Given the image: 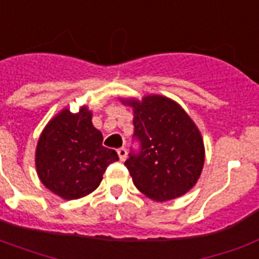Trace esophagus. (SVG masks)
Wrapping results in <instances>:
<instances>
[{
    "mask_svg": "<svg viewBox=\"0 0 259 259\" xmlns=\"http://www.w3.org/2000/svg\"><path fill=\"white\" fill-rule=\"evenodd\" d=\"M117 153H118V156H119V160H121V161H123V160L126 158V156H127V150H126L125 148H119V149L117 150Z\"/></svg>",
    "mask_w": 259,
    "mask_h": 259,
    "instance_id": "esophagus-1",
    "label": "esophagus"
}]
</instances>
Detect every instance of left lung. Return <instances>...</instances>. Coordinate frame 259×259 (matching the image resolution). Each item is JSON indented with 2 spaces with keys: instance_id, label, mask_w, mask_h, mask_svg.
I'll return each instance as SVG.
<instances>
[{
  "instance_id": "obj_1",
  "label": "left lung",
  "mask_w": 259,
  "mask_h": 259,
  "mask_svg": "<svg viewBox=\"0 0 259 259\" xmlns=\"http://www.w3.org/2000/svg\"><path fill=\"white\" fill-rule=\"evenodd\" d=\"M134 109V134L138 150L130 149L125 166L134 185L145 196L165 201L188 192L204 164L200 132L188 114L161 95L127 101Z\"/></svg>"
}]
</instances>
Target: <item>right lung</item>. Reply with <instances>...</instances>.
Here are the masks:
<instances>
[{
	"mask_svg": "<svg viewBox=\"0 0 259 259\" xmlns=\"http://www.w3.org/2000/svg\"><path fill=\"white\" fill-rule=\"evenodd\" d=\"M91 117L87 107L76 114L63 110L38 138V177L50 191L67 200L97 189L107 166L119 160L115 150L102 145L103 136L93 126Z\"/></svg>",
	"mask_w": 259,
	"mask_h": 259,
	"instance_id": "obj_1",
	"label": "right lung"
}]
</instances>
